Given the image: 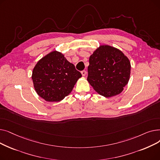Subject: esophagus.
Segmentation results:
<instances>
[{
  "label": "esophagus",
  "mask_w": 160,
  "mask_h": 160,
  "mask_svg": "<svg viewBox=\"0 0 160 160\" xmlns=\"http://www.w3.org/2000/svg\"><path fill=\"white\" fill-rule=\"evenodd\" d=\"M81 73H82V75L83 76V77H85V76L86 75V71H82L81 72Z\"/></svg>",
  "instance_id": "obj_1"
}]
</instances>
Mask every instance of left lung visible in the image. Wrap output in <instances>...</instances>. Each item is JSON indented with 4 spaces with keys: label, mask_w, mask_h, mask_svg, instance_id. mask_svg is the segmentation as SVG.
<instances>
[{
    "label": "left lung",
    "mask_w": 160,
    "mask_h": 160,
    "mask_svg": "<svg viewBox=\"0 0 160 160\" xmlns=\"http://www.w3.org/2000/svg\"><path fill=\"white\" fill-rule=\"evenodd\" d=\"M88 81L105 97L120 94L130 79L131 65L122 51L110 45H100L89 57Z\"/></svg>",
    "instance_id": "1"
}]
</instances>
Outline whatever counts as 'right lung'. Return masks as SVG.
<instances>
[{
	"label": "right lung",
	"mask_w": 160,
	"mask_h": 160,
	"mask_svg": "<svg viewBox=\"0 0 160 160\" xmlns=\"http://www.w3.org/2000/svg\"><path fill=\"white\" fill-rule=\"evenodd\" d=\"M82 77L74 65L56 50L42 58L35 65L32 79L38 95L48 102H59L72 91Z\"/></svg>",
	"instance_id": "1"
}]
</instances>
